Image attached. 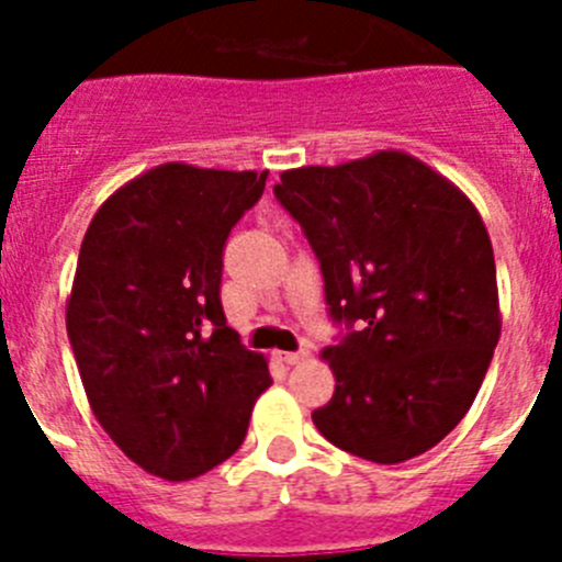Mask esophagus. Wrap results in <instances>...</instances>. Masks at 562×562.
<instances>
[{
	"mask_svg": "<svg viewBox=\"0 0 562 562\" xmlns=\"http://www.w3.org/2000/svg\"><path fill=\"white\" fill-rule=\"evenodd\" d=\"M306 351H278V360L286 362V366H297V362L304 360Z\"/></svg>",
	"mask_w": 562,
	"mask_h": 562,
	"instance_id": "34e87169",
	"label": "esophagus"
}]
</instances>
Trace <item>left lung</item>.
I'll list each match as a JSON object with an SVG mask.
<instances>
[{"label":"left lung","mask_w":562,"mask_h":562,"mask_svg":"<svg viewBox=\"0 0 562 562\" xmlns=\"http://www.w3.org/2000/svg\"><path fill=\"white\" fill-rule=\"evenodd\" d=\"M272 191L321 261L329 315L349 326L321 355L337 385L315 428L374 464L422 456L464 419L501 337L481 213L394 148L292 168Z\"/></svg>","instance_id":"obj_1"}]
</instances>
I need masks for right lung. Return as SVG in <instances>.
Listing matches in <instances>:
<instances>
[{"mask_svg":"<svg viewBox=\"0 0 562 562\" xmlns=\"http://www.w3.org/2000/svg\"><path fill=\"white\" fill-rule=\"evenodd\" d=\"M265 182L166 162L117 188L81 241L67 335L83 391L114 445L166 481L231 459L272 385L220 301L225 241Z\"/></svg>","mask_w":562,"mask_h":562,"instance_id":"add662e5","label":"right lung"}]
</instances>
